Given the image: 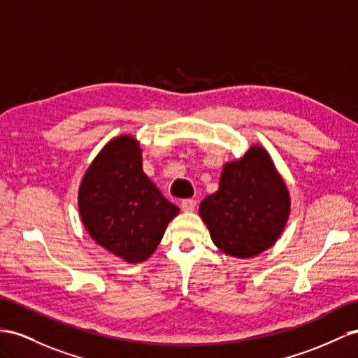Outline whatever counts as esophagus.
Listing matches in <instances>:
<instances>
[{
  "label": "esophagus",
  "instance_id": "34e87169",
  "mask_svg": "<svg viewBox=\"0 0 358 358\" xmlns=\"http://www.w3.org/2000/svg\"><path fill=\"white\" fill-rule=\"evenodd\" d=\"M195 207H196V199H182L181 201L182 212H194Z\"/></svg>",
  "mask_w": 358,
  "mask_h": 358
}]
</instances>
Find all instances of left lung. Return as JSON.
I'll list each match as a JSON object with an SVG mask.
<instances>
[{"instance_id": "1", "label": "left lung", "mask_w": 358, "mask_h": 358, "mask_svg": "<svg viewBox=\"0 0 358 358\" xmlns=\"http://www.w3.org/2000/svg\"><path fill=\"white\" fill-rule=\"evenodd\" d=\"M290 213L286 182L268 151L252 145L225 163L219 189L199 204L213 243L237 259H250L277 242Z\"/></svg>"}]
</instances>
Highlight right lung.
Instances as JSON below:
<instances>
[{
    "instance_id": "1",
    "label": "right lung",
    "mask_w": 358,
    "mask_h": 358,
    "mask_svg": "<svg viewBox=\"0 0 358 358\" xmlns=\"http://www.w3.org/2000/svg\"><path fill=\"white\" fill-rule=\"evenodd\" d=\"M78 208L92 239L128 263L151 257L180 212L145 176L142 150L131 136L115 137L90 163Z\"/></svg>"
}]
</instances>
